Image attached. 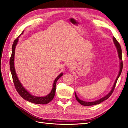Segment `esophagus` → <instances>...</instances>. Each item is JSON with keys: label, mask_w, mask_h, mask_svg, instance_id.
Wrapping results in <instances>:
<instances>
[{"label": "esophagus", "mask_w": 128, "mask_h": 128, "mask_svg": "<svg viewBox=\"0 0 128 128\" xmlns=\"http://www.w3.org/2000/svg\"><path fill=\"white\" fill-rule=\"evenodd\" d=\"M73 66H74V64H73V63L72 62H69L67 64V67L68 68H72Z\"/></svg>", "instance_id": "34e87169"}]
</instances>
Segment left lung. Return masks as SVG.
<instances>
[{
    "instance_id": "obj_1",
    "label": "left lung",
    "mask_w": 128,
    "mask_h": 128,
    "mask_svg": "<svg viewBox=\"0 0 128 128\" xmlns=\"http://www.w3.org/2000/svg\"><path fill=\"white\" fill-rule=\"evenodd\" d=\"M113 40L114 43V44H115V45H116V49H117V50H118V57H119V59L121 60V62H120V72H119V73H118V77H117V78L116 79V82H114V85H113V86L112 87V89L111 90V92H110L106 96H105V97H104V98L100 99L99 100H96V101H95V102H85V101H83V100H79L78 98V97L77 96V95L76 94V92H74V95H75V97H76V98L77 100L81 105H84V106H91V105H96V104H98L100 103L101 102H103V101H104L105 100H108L110 98V96L112 95V94L113 93V92L114 91V88H115V87H116V85L117 80H118V77H119V76H120V74H121V72H122V68H123V61H122V50H121V48L120 44H119V43L118 42V41L116 40V39L115 38V37H114V36L113 37Z\"/></svg>"
}]
</instances>
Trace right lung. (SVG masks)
<instances>
[{"mask_svg":"<svg viewBox=\"0 0 128 128\" xmlns=\"http://www.w3.org/2000/svg\"><path fill=\"white\" fill-rule=\"evenodd\" d=\"M23 32L22 33V34ZM18 38H17L15 39L14 42H13V44L12 46V55L10 58V70L12 74V80L14 82V85L15 86V89L18 92V93L22 97L24 100L28 101L33 103L35 104H46L50 102L54 98L55 93H56V83L57 80L62 76L63 74L61 73L57 77L54 81V85H53L52 90L51 92H50V94L46 95L44 97H36L30 94L29 92L26 90L23 86L21 85L20 82L18 78L17 77L16 74L15 72V70L14 68V55H15V47L17 44V43L18 40Z\"/></svg>","mask_w":128,"mask_h":128,"instance_id":"right-lung-1","label":"right lung"}]
</instances>
